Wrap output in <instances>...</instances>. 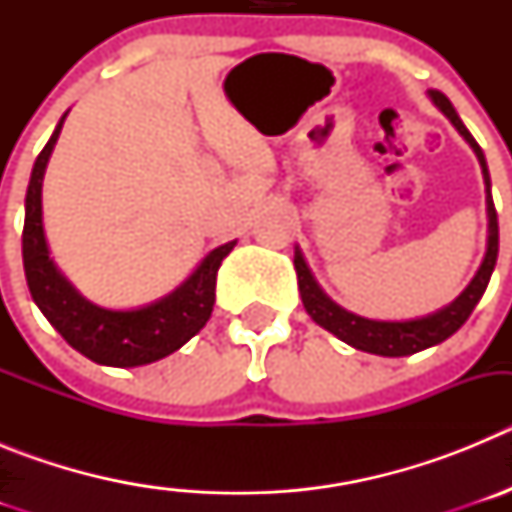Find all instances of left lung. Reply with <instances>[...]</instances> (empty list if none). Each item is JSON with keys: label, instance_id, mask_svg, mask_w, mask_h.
<instances>
[{"label": "left lung", "instance_id": "left-lung-1", "mask_svg": "<svg viewBox=\"0 0 512 512\" xmlns=\"http://www.w3.org/2000/svg\"><path fill=\"white\" fill-rule=\"evenodd\" d=\"M431 102L436 104L443 115L449 117L451 125L459 130V135L472 146L474 156H477L479 166H482V176H485L487 187V251L485 259L479 264L477 274L472 277V282L464 287L459 297L454 302H449L441 310L431 312V315H423V318L413 320H369L361 318L356 312L343 310L341 305L330 300L325 295L320 284L312 277L310 266H307L305 256H302L300 248H295V271H297V284H300V297L302 305H305L307 315H310L320 328H325L328 333H333L336 338H341L348 346L366 351V354L377 356H410L418 354L423 348H431L436 343L446 341L449 336H454L461 325L467 323V318L472 315V310L477 307V302L485 295L487 284H490L492 271H495L497 261V246H500V233H497V212L495 202H492L490 194V171H487L485 153L479 148L477 140L472 138V133L467 130V125L461 122V117L456 115L454 104L449 102V97L436 89L428 92Z\"/></svg>", "mask_w": 512, "mask_h": 512}]
</instances>
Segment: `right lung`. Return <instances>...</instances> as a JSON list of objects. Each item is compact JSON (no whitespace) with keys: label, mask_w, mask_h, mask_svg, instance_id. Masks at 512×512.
<instances>
[{"label":"right lung","mask_w":512,"mask_h":512,"mask_svg":"<svg viewBox=\"0 0 512 512\" xmlns=\"http://www.w3.org/2000/svg\"><path fill=\"white\" fill-rule=\"evenodd\" d=\"M69 115V112H66ZM53 130L40 156L35 158L25 197L22 228V264L35 305L48 323L66 338L71 348L102 366H143L174 354L197 336L215 305L217 269L233 251L235 241L210 251L200 266L174 292L133 310H110L81 297L74 284L53 264L43 230V176L53 146L61 135L63 120Z\"/></svg>","instance_id":"add662e5"}]
</instances>
